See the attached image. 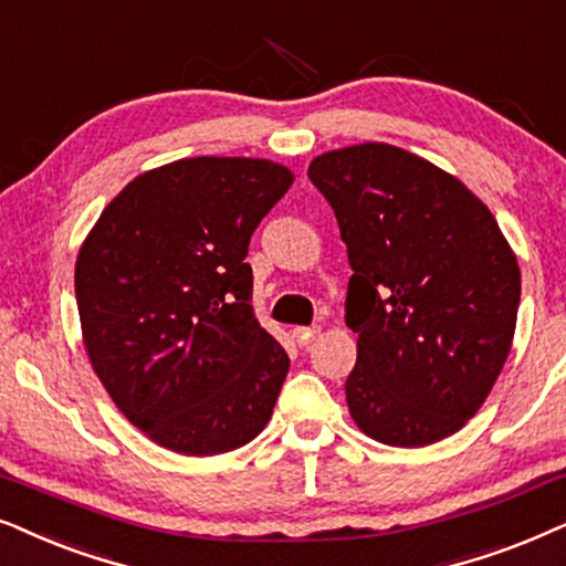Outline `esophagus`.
I'll use <instances>...</instances> for the list:
<instances>
[{
	"mask_svg": "<svg viewBox=\"0 0 566 566\" xmlns=\"http://www.w3.org/2000/svg\"><path fill=\"white\" fill-rule=\"evenodd\" d=\"M292 336H295V342H297L300 346H307V344L315 342V336H318V328H303V326H297L295 331H292Z\"/></svg>",
	"mask_w": 566,
	"mask_h": 566,
	"instance_id": "1",
	"label": "esophagus"
}]
</instances>
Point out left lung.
Returning <instances> with one entry per match:
<instances>
[{
  "label": "left lung",
  "mask_w": 566,
  "mask_h": 566,
  "mask_svg": "<svg viewBox=\"0 0 566 566\" xmlns=\"http://www.w3.org/2000/svg\"><path fill=\"white\" fill-rule=\"evenodd\" d=\"M307 176L349 253L346 406L382 446L455 434L507 361L520 266L489 207L455 176L386 142L315 157Z\"/></svg>",
  "instance_id": "1"
}]
</instances>
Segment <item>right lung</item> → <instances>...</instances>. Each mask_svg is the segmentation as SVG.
<instances>
[{
    "label": "right lung",
    "mask_w": 566,
    "mask_h": 566,
    "mask_svg": "<svg viewBox=\"0 0 566 566\" xmlns=\"http://www.w3.org/2000/svg\"><path fill=\"white\" fill-rule=\"evenodd\" d=\"M295 172L186 157L139 172L77 253L90 365L118 411L180 455L243 448L269 424L290 357L255 321L253 230Z\"/></svg>",
    "instance_id": "right-lung-1"
}]
</instances>
